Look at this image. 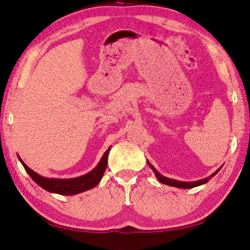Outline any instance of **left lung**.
Segmentation results:
<instances>
[{
  "label": "left lung",
  "mask_w": 250,
  "mask_h": 250,
  "mask_svg": "<svg viewBox=\"0 0 250 250\" xmlns=\"http://www.w3.org/2000/svg\"><path fill=\"white\" fill-rule=\"evenodd\" d=\"M148 163V166H149L151 168H152V171L155 172V174H156V176H157V178H158V180L159 182H160L161 184H164V185H168V186H172V187H176V188H183V189H189V188H194V187H198V186H200V185H203V184H206L207 182H208V180L210 179V178H213L215 175L218 173L219 171H220V168H218L217 169V171L215 172V173H213L210 175V176H208L207 178H203V179H200V180H196V182H180V180H175V179H171V178H167V177H164V176H162V175L159 173L157 169L153 167L151 164L149 163V162H147Z\"/></svg>",
  "instance_id": "1"
}]
</instances>
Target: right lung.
Listing matches in <instances>:
<instances>
[{
	"label": "right lung",
	"mask_w": 250,
	"mask_h": 250,
	"mask_svg": "<svg viewBox=\"0 0 250 250\" xmlns=\"http://www.w3.org/2000/svg\"><path fill=\"white\" fill-rule=\"evenodd\" d=\"M110 150V147L105 151L104 156L101 159L99 164L95 167L91 172L83 175V176L77 177V178H71V179H55V178H46L41 176L34 171H32L30 167H28L21 160L19 157L20 162L22 163L23 167L28 174L31 176V178L34 182L41 186L42 188L49 191V192H54L62 195H73L83 192V191L91 189L95 187L99 183L101 178H102L103 174L107 167V157Z\"/></svg>",
	"instance_id": "right-lung-1"
}]
</instances>
